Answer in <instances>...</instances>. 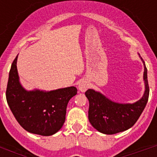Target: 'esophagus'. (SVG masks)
Wrapping results in <instances>:
<instances>
[{
  "label": "esophagus",
  "mask_w": 157,
  "mask_h": 157,
  "mask_svg": "<svg viewBox=\"0 0 157 157\" xmlns=\"http://www.w3.org/2000/svg\"><path fill=\"white\" fill-rule=\"evenodd\" d=\"M88 88H89L88 82L86 81V80H82V82H80L79 85H78V90H79L81 92H85Z\"/></svg>",
  "instance_id": "obj_1"
}]
</instances>
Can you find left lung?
<instances>
[{
    "mask_svg": "<svg viewBox=\"0 0 157 157\" xmlns=\"http://www.w3.org/2000/svg\"><path fill=\"white\" fill-rule=\"evenodd\" d=\"M144 80L145 91L143 97L134 104H119L110 101L105 96L88 90L85 93L90 102L88 118L90 123L99 132L114 134L128 130L138 121L145 109L149 95V86L147 78V68L143 59Z\"/></svg>",
    "mask_w": 157,
    "mask_h": 157,
    "instance_id": "8db88e82",
    "label": "left lung"
}]
</instances>
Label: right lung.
<instances>
[{
  "instance_id": "add662e5",
  "label": "right lung",
  "mask_w": 157,
  "mask_h": 157,
  "mask_svg": "<svg viewBox=\"0 0 157 157\" xmlns=\"http://www.w3.org/2000/svg\"><path fill=\"white\" fill-rule=\"evenodd\" d=\"M17 57L9 71L6 89L8 106L24 130L42 136L52 135L63 127L67 106L77 94V89L71 86L49 92L25 90L19 82Z\"/></svg>"
}]
</instances>
